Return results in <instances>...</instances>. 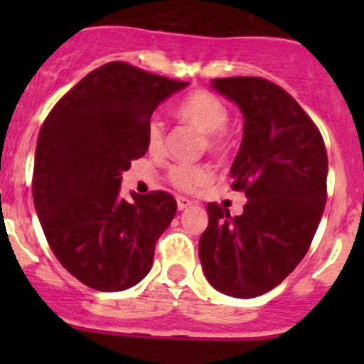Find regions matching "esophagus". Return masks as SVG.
Wrapping results in <instances>:
<instances>
[{
  "instance_id": "1",
  "label": "esophagus",
  "mask_w": 364,
  "mask_h": 364,
  "mask_svg": "<svg viewBox=\"0 0 364 364\" xmlns=\"http://www.w3.org/2000/svg\"><path fill=\"white\" fill-rule=\"evenodd\" d=\"M190 205H192V200L186 199V197H178V209H179V211L190 208Z\"/></svg>"
}]
</instances>
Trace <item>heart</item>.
Masks as SVG:
<instances>
[{
	"label": "heart",
	"mask_w": 364,
	"mask_h": 364,
	"mask_svg": "<svg viewBox=\"0 0 364 364\" xmlns=\"http://www.w3.org/2000/svg\"><path fill=\"white\" fill-rule=\"evenodd\" d=\"M176 116L186 124L203 132L209 151H222L225 146V124L229 121L227 105L208 91H196L179 102ZM146 146L151 155H160L165 149V124L160 117H151L146 127ZM211 178V171L204 165H174L168 171L172 185L181 190H196Z\"/></svg>",
	"instance_id": "heart-1"
}]
</instances>
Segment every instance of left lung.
Returning <instances> with one entry per match:
<instances>
[{"mask_svg": "<svg viewBox=\"0 0 364 364\" xmlns=\"http://www.w3.org/2000/svg\"><path fill=\"white\" fill-rule=\"evenodd\" d=\"M213 90L243 114V141L230 167L247 196L240 216L208 204L199 257L209 284L241 299L277 287L303 260L326 205L328 155L299 104L260 77L213 79Z\"/></svg>", "mask_w": 364, "mask_h": 364, "instance_id": "8db88e82", "label": "left lung"}]
</instances>
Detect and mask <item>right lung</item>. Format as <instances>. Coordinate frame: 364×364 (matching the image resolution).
Instances as JSON below:
<instances>
[{
	"instance_id": "add662e5",
	"label": "right lung",
	"mask_w": 364,
	"mask_h": 364,
	"mask_svg": "<svg viewBox=\"0 0 364 364\" xmlns=\"http://www.w3.org/2000/svg\"><path fill=\"white\" fill-rule=\"evenodd\" d=\"M188 82L112 61L54 105L38 134L33 203L50 250L87 287L119 292L153 266L176 215L167 192L121 197V174L146 155V127Z\"/></svg>"
}]
</instances>
